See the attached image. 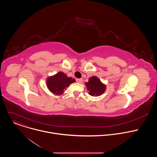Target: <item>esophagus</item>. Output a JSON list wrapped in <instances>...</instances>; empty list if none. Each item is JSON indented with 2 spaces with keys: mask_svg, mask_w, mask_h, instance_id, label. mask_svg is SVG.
Segmentation results:
<instances>
[{
  "mask_svg": "<svg viewBox=\"0 0 157 157\" xmlns=\"http://www.w3.org/2000/svg\"><path fill=\"white\" fill-rule=\"evenodd\" d=\"M82 79H76V81H77V82H78V83H82Z\"/></svg>",
  "mask_w": 157,
  "mask_h": 157,
  "instance_id": "1",
  "label": "esophagus"
}]
</instances>
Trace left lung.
Here are the masks:
<instances>
[{"label":"left lung","mask_w":157,"mask_h":157,"mask_svg":"<svg viewBox=\"0 0 157 157\" xmlns=\"http://www.w3.org/2000/svg\"><path fill=\"white\" fill-rule=\"evenodd\" d=\"M89 94L91 96H99L104 93L106 85L101 82L97 76H92L85 83Z\"/></svg>","instance_id":"left-lung-1"}]
</instances>
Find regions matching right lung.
Returning a JSON list of instances; mask_svg holds the SVG:
<instances>
[{
    "label": "right lung",
    "instance_id": "right-lung-1",
    "mask_svg": "<svg viewBox=\"0 0 157 157\" xmlns=\"http://www.w3.org/2000/svg\"><path fill=\"white\" fill-rule=\"evenodd\" d=\"M47 86L49 91L55 95H62L64 89L76 81L71 77H68L63 72L59 71L47 79Z\"/></svg>",
    "mask_w": 157,
    "mask_h": 157
}]
</instances>
